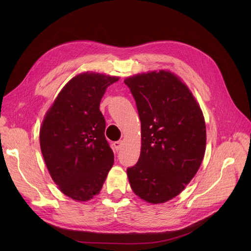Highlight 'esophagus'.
<instances>
[{
	"label": "esophagus",
	"mask_w": 251,
	"mask_h": 251,
	"mask_svg": "<svg viewBox=\"0 0 251 251\" xmlns=\"http://www.w3.org/2000/svg\"><path fill=\"white\" fill-rule=\"evenodd\" d=\"M122 146H123V141H122V140H118V141H115V142L113 143L114 150H115L116 151H118L119 150H120V149L122 148Z\"/></svg>",
	"instance_id": "1"
}]
</instances>
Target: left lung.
<instances>
[{
    "label": "left lung",
    "mask_w": 251,
    "mask_h": 251,
    "mask_svg": "<svg viewBox=\"0 0 251 251\" xmlns=\"http://www.w3.org/2000/svg\"><path fill=\"white\" fill-rule=\"evenodd\" d=\"M141 122L138 162L127 169L141 200L163 203L177 196L199 171L205 151L202 112L188 87L169 71L125 79Z\"/></svg>",
    "instance_id": "obj_1"
}]
</instances>
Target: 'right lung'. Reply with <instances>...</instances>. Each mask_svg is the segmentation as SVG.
Masks as SVG:
<instances>
[{
	"instance_id": "1",
	"label": "right lung",
	"mask_w": 251,
	"mask_h": 251,
	"mask_svg": "<svg viewBox=\"0 0 251 251\" xmlns=\"http://www.w3.org/2000/svg\"><path fill=\"white\" fill-rule=\"evenodd\" d=\"M118 79L88 72L75 76L60 91L39 131L51 179L75 201H87L98 194L114 164L100 102Z\"/></svg>"
}]
</instances>
